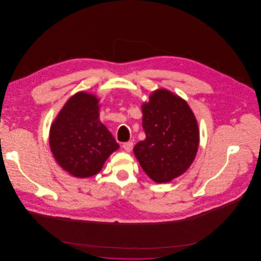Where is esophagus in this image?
I'll return each instance as SVG.
<instances>
[{"mask_svg":"<svg viewBox=\"0 0 261 261\" xmlns=\"http://www.w3.org/2000/svg\"><path fill=\"white\" fill-rule=\"evenodd\" d=\"M123 149L126 151V152H130L133 150V147H134V143L133 142H126L122 145Z\"/></svg>","mask_w":261,"mask_h":261,"instance_id":"esophagus-1","label":"esophagus"}]
</instances>
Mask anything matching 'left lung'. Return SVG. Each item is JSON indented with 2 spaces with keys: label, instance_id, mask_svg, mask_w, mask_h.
<instances>
[{
  "label": "left lung",
  "instance_id": "1",
  "mask_svg": "<svg viewBox=\"0 0 261 261\" xmlns=\"http://www.w3.org/2000/svg\"><path fill=\"white\" fill-rule=\"evenodd\" d=\"M146 139L134 148L144 172L155 183H168L192 165L199 144L197 120L189 105L174 92L160 88L142 103Z\"/></svg>",
  "mask_w": 261,
  "mask_h": 261
}]
</instances>
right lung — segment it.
<instances>
[{"instance_id": "1", "label": "right lung", "mask_w": 261, "mask_h": 261, "mask_svg": "<svg viewBox=\"0 0 261 261\" xmlns=\"http://www.w3.org/2000/svg\"><path fill=\"white\" fill-rule=\"evenodd\" d=\"M49 146L58 165L76 178L96 175L119 149L99 120V98L86 91L72 95L51 123Z\"/></svg>"}]
</instances>
